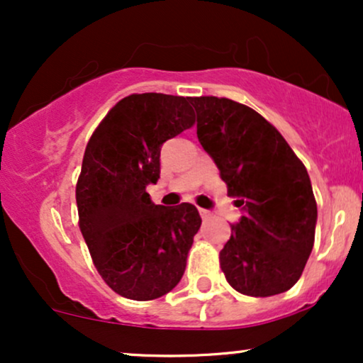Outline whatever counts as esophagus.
Returning a JSON list of instances; mask_svg holds the SVG:
<instances>
[{
	"instance_id": "esophagus-1",
	"label": "esophagus",
	"mask_w": 363,
	"mask_h": 363,
	"mask_svg": "<svg viewBox=\"0 0 363 363\" xmlns=\"http://www.w3.org/2000/svg\"><path fill=\"white\" fill-rule=\"evenodd\" d=\"M199 215H201L203 220H208V218H210V216H211V211L203 210V208H199Z\"/></svg>"
}]
</instances>
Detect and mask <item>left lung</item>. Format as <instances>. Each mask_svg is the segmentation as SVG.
Returning <instances> with one entry per match:
<instances>
[{
	"mask_svg": "<svg viewBox=\"0 0 363 363\" xmlns=\"http://www.w3.org/2000/svg\"><path fill=\"white\" fill-rule=\"evenodd\" d=\"M198 140L244 215L220 251L232 289L272 297L298 281L314 245L318 205L307 169L273 124L251 107L189 97Z\"/></svg>",
	"mask_w": 363,
	"mask_h": 363,
	"instance_id": "left-lung-1",
	"label": "left lung"
}]
</instances>
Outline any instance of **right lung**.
I'll return each mask as SVG.
<instances>
[{
  "label": "right lung",
  "mask_w": 363,
  "mask_h": 363,
  "mask_svg": "<svg viewBox=\"0 0 363 363\" xmlns=\"http://www.w3.org/2000/svg\"><path fill=\"white\" fill-rule=\"evenodd\" d=\"M194 124L189 97L133 94L107 112L77 182L80 230L95 268L116 294L153 301L181 281L201 216L191 203L155 205L165 141Z\"/></svg>",
  "instance_id": "1"
}]
</instances>
